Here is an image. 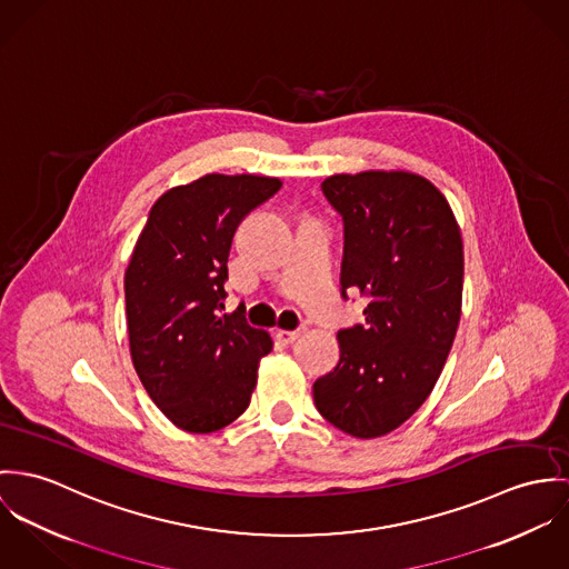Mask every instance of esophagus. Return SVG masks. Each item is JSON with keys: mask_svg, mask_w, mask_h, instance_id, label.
<instances>
[{"mask_svg": "<svg viewBox=\"0 0 569 569\" xmlns=\"http://www.w3.org/2000/svg\"><path fill=\"white\" fill-rule=\"evenodd\" d=\"M299 333H301V331H297V329H295V331H290V329H277V331H274V338H277L281 345H292V342L299 338Z\"/></svg>", "mask_w": 569, "mask_h": 569, "instance_id": "obj_1", "label": "esophagus"}]
</instances>
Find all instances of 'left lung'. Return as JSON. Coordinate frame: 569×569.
Here are the masks:
<instances>
[{
	"label": "left lung",
	"instance_id": "obj_1",
	"mask_svg": "<svg viewBox=\"0 0 569 569\" xmlns=\"http://www.w3.org/2000/svg\"><path fill=\"white\" fill-rule=\"evenodd\" d=\"M320 190L342 216L340 292L369 299L365 322L338 331L340 360L315 381L318 412L376 439L432 392L460 320L462 238L441 191L410 172L333 174Z\"/></svg>",
	"mask_w": 569,
	"mask_h": 569
}]
</instances>
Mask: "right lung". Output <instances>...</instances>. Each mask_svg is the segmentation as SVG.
<instances>
[{"instance_id": "add662e5", "label": "right lung", "mask_w": 569, "mask_h": 569, "mask_svg": "<svg viewBox=\"0 0 569 569\" xmlns=\"http://www.w3.org/2000/svg\"><path fill=\"white\" fill-rule=\"evenodd\" d=\"M281 190L279 179L207 174L166 191L150 209L124 274L134 371L181 430L207 435L251 401L268 331L224 310L229 251L240 222Z\"/></svg>"}]
</instances>
